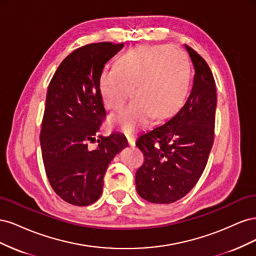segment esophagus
I'll use <instances>...</instances> for the list:
<instances>
[{"label": "esophagus", "mask_w": 256, "mask_h": 256, "mask_svg": "<svg viewBox=\"0 0 256 256\" xmlns=\"http://www.w3.org/2000/svg\"><path fill=\"white\" fill-rule=\"evenodd\" d=\"M127 140H128V143L131 147H134L136 146V138H134V134H127Z\"/></svg>", "instance_id": "1"}]
</instances>
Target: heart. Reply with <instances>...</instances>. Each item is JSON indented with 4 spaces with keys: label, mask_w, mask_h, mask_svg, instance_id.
I'll use <instances>...</instances> for the list:
<instances>
[{
    "label": "heart",
    "mask_w": 256,
    "mask_h": 256,
    "mask_svg": "<svg viewBox=\"0 0 256 256\" xmlns=\"http://www.w3.org/2000/svg\"><path fill=\"white\" fill-rule=\"evenodd\" d=\"M97 84L112 111L125 104L131 88L132 102L110 118L111 126L130 134L144 127L152 114L168 118L182 109L189 94L190 66L174 47L140 44L120 56L114 68L102 69Z\"/></svg>",
    "instance_id": "obj_1"
}]
</instances>
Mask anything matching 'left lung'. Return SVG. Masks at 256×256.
<instances>
[{"label": "left lung", "instance_id": "1", "mask_svg": "<svg viewBox=\"0 0 256 256\" xmlns=\"http://www.w3.org/2000/svg\"><path fill=\"white\" fill-rule=\"evenodd\" d=\"M194 67L190 96L164 124L138 136L144 164L136 173L138 196L150 203L171 204L194 187L214 143L216 83L205 60L186 46Z\"/></svg>", "mask_w": 256, "mask_h": 256}]
</instances>
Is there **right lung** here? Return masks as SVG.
Returning a JSON list of instances; mask_svg holds the SVG:
<instances>
[{
	"mask_svg": "<svg viewBox=\"0 0 256 256\" xmlns=\"http://www.w3.org/2000/svg\"><path fill=\"white\" fill-rule=\"evenodd\" d=\"M124 44H90L62 62L49 84L40 146L49 182L65 202L88 206L102 193L104 177L113 158L128 146L120 134L97 132L106 116L98 74ZM88 142H97L96 150Z\"/></svg>",
	"mask_w": 256,
	"mask_h": 256,
	"instance_id": "obj_1",
	"label": "right lung"
}]
</instances>
